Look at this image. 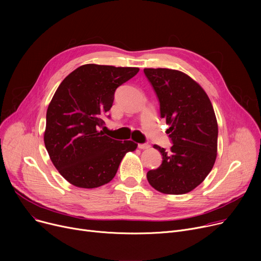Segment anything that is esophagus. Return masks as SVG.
I'll list each match as a JSON object with an SVG mask.
<instances>
[{
	"label": "esophagus",
	"instance_id": "obj_1",
	"mask_svg": "<svg viewBox=\"0 0 261 261\" xmlns=\"http://www.w3.org/2000/svg\"><path fill=\"white\" fill-rule=\"evenodd\" d=\"M139 148L142 150H145V149L150 148V145L149 144H139Z\"/></svg>",
	"mask_w": 261,
	"mask_h": 261
}]
</instances>
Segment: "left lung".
Segmentation results:
<instances>
[{
  "label": "left lung",
  "instance_id": "8db88e82",
  "mask_svg": "<svg viewBox=\"0 0 261 261\" xmlns=\"http://www.w3.org/2000/svg\"><path fill=\"white\" fill-rule=\"evenodd\" d=\"M158 95L161 117L166 119L173 146L154 145L162 165L147 172L149 184L160 193L183 195L194 190L214 167L218 149V122L203 88L187 74L171 68H144Z\"/></svg>",
  "mask_w": 261,
  "mask_h": 261
}]
</instances>
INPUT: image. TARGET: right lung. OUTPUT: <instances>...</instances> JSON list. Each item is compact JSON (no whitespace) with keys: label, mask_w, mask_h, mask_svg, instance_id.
Masks as SVG:
<instances>
[{"label":"right lung","mask_w":261,"mask_h":261,"mask_svg":"<svg viewBox=\"0 0 261 261\" xmlns=\"http://www.w3.org/2000/svg\"><path fill=\"white\" fill-rule=\"evenodd\" d=\"M139 67L84 64L68 74L46 111L44 144L54 166L80 188L102 186L115 176L122 158L138 148L99 130L111 109L115 90L139 73Z\"/></svg>","instance_id":"right-lung-1"}]
</instances>
